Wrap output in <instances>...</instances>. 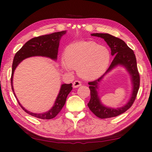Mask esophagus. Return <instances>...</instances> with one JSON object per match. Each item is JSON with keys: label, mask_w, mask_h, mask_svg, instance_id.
Instances as JSON below:
<instances>
[{"label": "esophagus", "mask_w": 152, "mask_h": 152, "mask_svg": "<svg viewBox=\"0 0 152 152\" xmlns=\"http://www.w3.org/2000/svg\"><path fill=\"white\" fill-rule=\"evenodd\" d=\"M80 86H82V82L79 81V80H76L73 83V87L74 88H78Z\"/></svg>", "instance_id": "obj_1"}]
</instances>
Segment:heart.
I'll return each instance as SVG.
<instances>
[{
	"mask_svg": "<svg viewBox=\"0 0 152 152\" xmlns=\"http://www.w3.org/2000/svg\"><path fill=\"white\" fill-rule=\"evenodd\" d=\"M110 59L111 53L106 47L94 41H82L68 47L63 66L78 68V74L82 78L93 80L105 72Z\"/></svg>",
	"mask_w": 152,
	"mask_h": 152,
	"instance_id": "obj_1",
	"label": "heart"
}]
</instances>
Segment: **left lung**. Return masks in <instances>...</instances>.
<instances>
[{"label": "left lung", "mask_w": 152, "mask_h": 152, "mask_svg": "<svg viewBox=\"0 0 152 152\" xmlns=\"http://www.w3.org/2000/svg\"><path fill=\"white\" fill-rule=\"evenodd\" d=\"M91 35L104 39L111 50V55L115 56L113 61L106 71V73L111 70L113 68L118 64H122L125 66L132 77L133 84V92L132 97L126 105L118 109L108 108L104 107L100 102L98 97L96 89L98 83L103 76L92 82H88L90 85L89 88L90 90V100L88 103V106L90 111L100 118H107L115 117L124 113L128 109L131 107L132 104L137 96V94L140 88V74L137 68L136 58L133 50L128 47L124 41L108 34H93Z\"/></svg>", "instance_id": "1"}]
</instances>
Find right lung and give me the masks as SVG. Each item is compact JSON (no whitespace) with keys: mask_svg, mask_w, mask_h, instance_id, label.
<instances>
[{"mask_svg":"<svg viewBox=\"0 0 152 152\" xmlns=\"http://www.w3.org/2000/svg\"><path fill=\"white\" fill-rule=\"evenodd\" d=\"M65 33H66V31H62L53 33L51 34L41 35V36L32 38L30 40L27 41L22 48L16 53L13 60L12 70L11 75L12 90L15 97H16V95L14 92L12 79L14 72L18 64L23 59L33 56H47V57H49L56 60L57 58L59 41H60L62 35H64ZM72 90V84H62L54 106L50 111L45 113H34L27 111L22 106L18 100L17 99V101L21 107L28 114L33 116V117L41 118V119H51V118H55L61 111L62 108L63 107L65 103H66V97L68 94Z\"/></svg>","mask_w":152,"mask_h":152,"instance_id":"obj_1","label":"right lung"}]
</instances>
